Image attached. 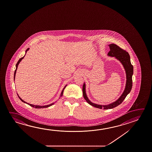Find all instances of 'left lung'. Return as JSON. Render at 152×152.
Returning <instances> with one entry per match:
<instances>
[{
    "instance_id": "left-lung-1",
    "label": "left lung",
    "mask_w": 152,
    "mask_h": 152,
    "mask_svg": "<svg viewBox=\"0 0 152 152\" xmlns=\"http://www.w3.org/2000/svg\"><path fill=\"white\" fill-rule=\"evenodd\" d=\"M110 47L109 52L107 53L109 56L111 57H115L118 60H119L120 62L122 64L124 70L126 71V87L124 91L123 92L122 95L120 96V97L118 100L113 102L112 103L108 105H99L96 104L91 102L89 99H88L87 95L86 93V90H85V84H83V94L85 100L86 101V102L92 105L93 107L99 108V109H110L116 107L118 105L120 104L124 99L127 96V95L129 93L131 90H132V76L133 75V66L132 65L130 62V58L129 53L126 51L120 48L119 46L115 44H110L109 45Z\"/></svg>"
}]
</instances>
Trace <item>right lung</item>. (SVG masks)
Returning a JSON list of instances; mask_svg holds the SVG:
<instances>
[{
  "instance_id": "obj_1",
  "label": "right lung",
  "mask_w": 152,
  "mask_h": 152,
  "mask_svg": "<svg viewBox=\"0 0 152 152\" xmlns=\"http://www.w3.org/2000/svg\"><path fill=\"white\" fill-rule=\"evenodd\" d=\"M29 50V48H28V49H27V50H26V52H25V53H26V52H27V51H28V50ZM25 55H26V53H25ZM25 55H24V57H23L22 58H20V59H19V60L18 61V62H17V64H16V69H15V72H14V79L15 80V75H16V70H17V69H18V64H20V62L21 61V60H22L24 58V57H25ZM66 86H67V85L65 86V87H64V88H63V90H62V92H61V94H60V97H61L62 96V95H63V92H64V90H65V88H66ZM18 97H19V99H20L23 102H24V103H26V104H28L29 105H30L31 107H35V108H37V109H41V108H45V107H50V106H51V105H52L53 104L55 103H51V104H50L47 105H44V106H41V105H33L31 104H29V103H27V102H25L24 101H23V100L20 98L19 96H18Z\"/></svg>"
}]
</instances>
